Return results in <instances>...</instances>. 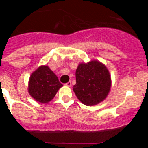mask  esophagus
<instances>
[{
	"mask_svg": "<svg viewBox=\"0 0 148 148\" xmlns=\"http://www.w3.org/2000/svg\"><path fill=\"white\" fill-rule=\"evenodd\" d=\"M65 86H71V82L69 81L67 83L65 84Z\"/></svg>",
	"mask_w": 148,
	"mask_h": 148,
	"instance_id": "obj_1",
	"label": "esophagus"
}]
</instances>
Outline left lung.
<instances>
[{
    "instance_id": "obj_1",
    "label": "left lung",
    "mask_w": 148,
    "mask_h": 148,
    "mask_svg": "<svg viewBox=\"0 0 148 148\" xmlns=\"http://www.w3.org/2000/svg\"><path fill=\"white\" fill-rule=\"evenodd\" d=\"M76 82L73 90L79 100L87 106L102 102L112 84L108 69L98 61L79 64L76 70Z\"/></svg>"
}]
</instances>
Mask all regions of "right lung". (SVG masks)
Here are the masks:
<instances>
[{"instance_id": "obj_1", "label": "right lung", "mask_w": 148, "mask_h": 148, "mask_svg": "<svg viewBox=\"0 0 148 148\" xmlns=\"http://www.w3.org/2000/svg\"><path fill=\"white\" fill-rule=\"evenodd\" d=\"M62 86L48 66H41L31 74L28 90L35 100L46 104L54 97Z\"/></svg>"}]
</instances>
